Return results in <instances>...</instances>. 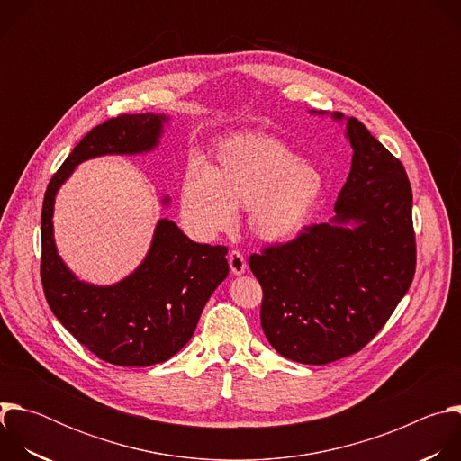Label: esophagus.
I'll list each match as a JSON object with an SVG mask.
<instances>
[{
  "mask_svg": "<svg viewBox=\"0 0 461 461\" xmlns=\"http://www.w3.org/2000/svg\"><path fill=\"white\" fill-rule=\"evenodd\" d=\"M228 262H230V270H231V274H233V276H242V274L246 272V268H248L244 255H242L240 251H237V249L230 251V255H228Z\"/></svg>",
  "mask_w": 461,
  "mask_h": 461,
  "instance_id": "esophagus-1",
  "label": "esophagus"
}]
</instances>
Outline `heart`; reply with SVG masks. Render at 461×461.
<instances>
[{
    "label": "heart",
    "instance_id": "heart-1",
    "mask_svg": "<svg viewBox=\"0 0 461 461\" xmlns=\"http://www.w3.org/2000/svg\"><path fill=\"white\" fill-rule=\"evenodd\" d=\"M324 191L321 169L277 139L248 133L224 140L208 167L191 162L180 184V213L201 237L230 231L235 212H249L248 228L265 244L297 237Z\"/></svg>",
    "mask_w": 461,
    "mask_h": 461
}]
</instances>
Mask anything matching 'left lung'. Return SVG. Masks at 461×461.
<instances>
[{
	"mask_svg": "<svg viewBox=\"0 0 461 461\" xmlns=\"http://www.w3.org/2000/svg\"><path fill=\"white\" fill-rule=\"evenodd\" d=\"M345 123L352 164L334 217L249 257L262 286L260 324L286 359L326 365L359 352L405 297L416 270L412 189L402 162L356 118Z\"/></svg>",
	"mask_w": 461,
	"mask_h": 461,
	"instance_id": "8db88e82",
	"label": "left lung"
}]
</instances>
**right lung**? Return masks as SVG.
<instances>
[{"instance_id": "add662e5", "label": "right lung", "mask_w": 461, "mask_h": 461, "mask_svg": "<svg viewBox=\"0 0 461 461\" xmlns=\"http://www.w3.org/2000/svg\"><path fill=\"white\" fill-rule=\"evenodd\" d=\"M171 116L122 114L96 125L50 178L41 212V283L56 319L95 356L118 366L167 361L193 336L201 313L228 277V248L187 239L169 219L155 226L140 265L113 285L82 281L61 258L54 240V203L75 169L107 155L155 151ZM160 204H171L164 194Z\"/></svg>"}]
</instances>
